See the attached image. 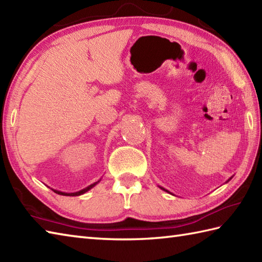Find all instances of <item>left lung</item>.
I'll list each match as a JSON object with an SVG mask.
<instances>
[{
  "label": "left lung",
  "mask_w": 262,
  "mask_h": 262,
  "mask_svg": "<svg viewBox=\"0 0 262 262\" xmlns=\"http://www.w3.org/2000/svg\"><path fill=\"white\" fill-rule=\"evenodd\" d=\"M231 179H232V178H230V179H229V180H227L226 182H229V181H230ZM160 188H161V189H162V190H164V191H166V192H169V193H171L170 191H168V190H166V189H164V188H162V187H160Z\"/></svg>",
  "instance_id": "1"
}]
</instances>
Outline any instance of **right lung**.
<instances>
[{"mask_svg":"<svg viewBox=\"0 0 262 262\" xmlns=\"http://www.w3.org/2000/svg\"><path fill=\"white\" fill-rule=\"evenodd\" d=\"M99 181H100V180H99ZM99 181L94 182V183H92V185L88 186L86 188L82 189V190H80V191H76V192H63V191H59V190H55V189H53V191H54V192H56V193H58V194H62V196H80V194L85 193L86 191L90 190V189H92L94 186L97 185V183H98Z\"/></svg>","mask_w":262,"mask_h":262,"instance_id":"add662e5","label":"right lung"}]
</instances>
